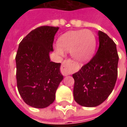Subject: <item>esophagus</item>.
I'll use <instances>...</instances> for the list:
<instances>
[{"mask_svg": "<svg viewBox=\"0 0 127 127\" xmlns=\"http://www.w3.org/2000/svg\"><path fill=\"white\" fill-rule=\"evenodd\" d=\"M71 60H64L62 63L61 70L64 75H70L71 73V70L70 69V64H71Z\"/></svg>", "mask_w": 127, "mask_h": 127, "instance_id": "esophagus-1", "label": "esophagus"}]
</instances>
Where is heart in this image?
<instances>
[{"instance_id": "obj_1", "label": "heart", "mask_w": 127, "mask_h": 127, "mask_svg": "<svg viewBox=\"0 0 127 127\" xmlns=\"http://www.w3.org/2000/svg\"><path fill=\"white\" fill-rule=\"evenodd\" d=\"M56 52L64 55V51L71 52L78 62H85L92 57L95 51L96 40L95 34L89 30L69 31L62 34L58 40Z\"/></svg>"}]
</instances>
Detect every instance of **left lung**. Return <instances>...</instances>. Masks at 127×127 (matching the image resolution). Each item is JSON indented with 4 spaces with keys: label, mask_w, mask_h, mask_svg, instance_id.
Listing matches in <instances>:
<instances>
[{
    "label": "left lung",
    "mask_w": 127,
    "mask_h": 127,
    "mask_svg": "<svg viewBox=\"0 0 127 127\" xmlns=\"http://www.w3.org/2000/svg\"><path fill=\"white\" fill-rule=\"evenodd\" d=\"M99 47L90 62L73 74V96L84 107H96L106 100L114 88L118 75L116 45L107 34L98 31Z\"/></svg>",
    "instance_id": "1"
}]
</instances>
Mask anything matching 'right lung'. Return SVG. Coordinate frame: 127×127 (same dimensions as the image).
Returning a JSON list of instances; mask_svg holds the SVG:
<instances>
[{
  "mask_svg": "<svg viewBox=\"0 0 127 127\" xmlns=\"http://www.w3.org/2000/svg\"><path fill=\"white\" fill-rule=\"evenodd\" d=\"M59 28H36L20 42L15 56L16 79L19 93L27 105L45 108L55 100L56 91L63 75L61 63L50 61V52Z\"/></svg>",
  "mask_w": 127,
  "mask_h": 127,
  "instance_id": "right-lung-1",
  "label": "right lung"
}]
</instances>
